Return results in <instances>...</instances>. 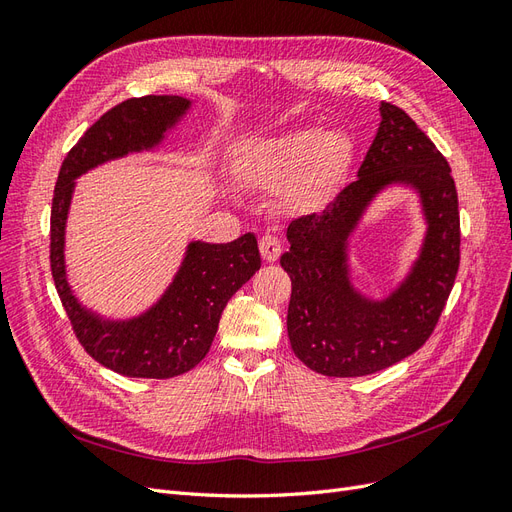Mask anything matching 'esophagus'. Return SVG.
I'll list each match as a JSON object with an SVG mask.
<instances>
[{"label":"esophagus","instance_id":"esophagus-1","mask_svg":"<svg viewBox=\"0 0 512 512\" xmlns=\"http://www.w3.org/2000/svg\"><path fill=\"white\" fill-rule=\"evenodd\" d=\"M258 247H260L262 258H265L267 262H275L282 254V243L275 235H262L258 241Z\"/></svg>","mask_w":512,"mask_h":512}]
</instances>
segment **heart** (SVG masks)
I'll return each instance as SVG.
<instances>
[{
	"instance_id": "obj_1",
	"label": "heart",
	"mask_w": 512,
	"mask_h": 512,
	"mask_svg": "<svg viewBox=\"0 0 512 512\" xmlns=\"http://www.w3.org/2000/svg\"><path fill=\"white\" fill-rule=\"evenodd\" d=\"M346 156V141L337 132L312 128L267 138L247 149L241 175L260 192H280L288 207H309L327 194Z\"/></svg>"
}]
</instances>
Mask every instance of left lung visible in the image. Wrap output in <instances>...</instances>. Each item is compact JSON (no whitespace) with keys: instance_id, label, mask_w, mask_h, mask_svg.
I'll list each match as a JSON object with an SVG mask.
<instances>
[{"instance_id":"8db88e82","label":"left lung","mask_w":512,"mask_h":512,"mask_svg":"<svg viewBox=\"0 0 512 512\" xmlns=\"http://www.w3.org/2000/svg\"><path fill=\"white\" fill-rule=\"evenodd\" d=\"M380 115L359 177L322 211L290 222V250L280 258L292 282L290 346L309 369L331 378L376 374L421 348L459 271V203L451 166L406 111L382 102ZM391 182L412 184L422 196L428 237L405 284L391 298L371 302L349 284L345 245L366 205Z\"/></svg>"}]
</instances>
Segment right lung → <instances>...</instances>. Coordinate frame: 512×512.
Here are the masks:
<instances>
[{"instance_id": "obj_1", "label": "right lung", "mask_w": 512, "mask_h": 512, "mask_svg": "<svg viewBox=\"0 0 512 512\" xmlns=\"http://www.w3.org/2000/svg\"><path fill=\"white\" fill-rule=\"evenodd\" d=\"M181 96L130 98L106 111L61 162L51 209V273L72 331L89 356L128 378H175L205 359L226 303L260 269L252 232L230 243L192 241L164 297L143 316L113 322L91 314L66 280L64 232L74 179L89 168L156 147L185 115Z\"/></svg>"}]
</instances>
